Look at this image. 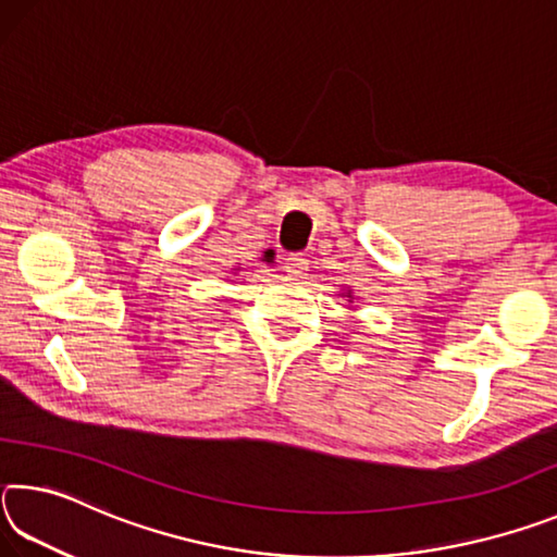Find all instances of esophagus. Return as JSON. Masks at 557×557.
<instances>
[{
  "mask_svg": "<svg viewBox=\"0 0 557 557\" xmlns=\"http://www.w3.org/2000/svg\"><path fill=\"white\" fill-rule=\"evenodd\" d=\"M285 272L292 280H301L309 272V260L301 252H295L285 260Z\"/></svg>",
  "mask_w": 557,
  "mask_h": 557,
  "instance_id": "1",
  "label": "esophagus"
}]
</instances>
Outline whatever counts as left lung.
Wrapping results in <instances>:
<instances>
[{
  "instance_id": "8db88e82",
  "label": "left lung",
  "mask_w": 557,
  "mask_h": 557,
  "mask_svg": "<svg viewBox=\"0 0 557 557\" xmlns=\"http://www.w3.org/2000/svg\"><path fill=\"white\" fill-rule=\"evenodd\" d=\"M348 297H351V292H348Z\"/></svg>"
}]
</instances>
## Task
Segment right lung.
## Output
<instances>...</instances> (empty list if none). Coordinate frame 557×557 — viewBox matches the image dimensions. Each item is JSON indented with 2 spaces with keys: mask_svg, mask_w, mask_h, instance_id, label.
<instances>
[{
  "mask_svg": "<svg viewBox=\"0 0 557 557\" xmlns=\"http://www.w3.org/2000/svg\"><path fill=\"white\" fill-rule=\"evenodd\" d=\"M272 256H275V252H272V250H270V252H268V256H265V258H268V262H270V258H272Z\"/></svg>",
  "mask_w": 557,
  "mask_h": 557,
  "instance_id": "1",
  "label": "right lung"
}]
</instances>
